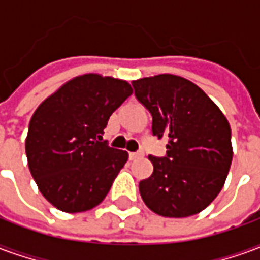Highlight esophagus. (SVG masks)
<instances>
[{
	"mask_svg": "<svg viewBox=\"0 0 260 260\" xmlns=\"http://www.w3.org/2000/svg\"><path fill=\"white\" fill-rule=\"evenodd\" d=\"M143 157V153L142 152H132L129 153V158L131 160H136V158Z\"/></svg>",
	"mask_w": 260,
	"mask_h": 260,
	"instance_id": "obj_1",
	"label": "esophagus"
}]
</instances>
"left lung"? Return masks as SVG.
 <instances>
[{
    "instance_id": "obj_1",
    "label": "left lung",
    "mask_w": 260,
    "mask_h": 260,
    "mask_svg": "<svg viewBox=\"0 0 260 260\" xmlns=\"http://www.w3.org/2000/svg\"><path fill=\"white\" fill-rule=\"evenodd\" d=\"M152 114V132L166 138L164 157L149 156L153 174L139 182L143 202L164 217H188L206 209L223 188L233 160L231 128L199 86L177 75L132 82Z\"/></svg>"
}]
</instances>
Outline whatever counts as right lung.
Returning <instances> with one entry per match:
<instances>
[{
	"mask_svg": "<svg viewBox=\"0 0 260 260\" xmlns=\"http://www.w3.org/2000/svg\"><path fill=\"white\" fill-rule=\"evenodd\" d=\"M132 94L128 82L86 74L67 82L37 107L25 149L43 196L67 213L90 210L128 160L103 139L111 114Z\"/></svg>",
	"mask_w": 260,
	"mask_h": 260,
	"instance_id": "right-lung-1",
	"label": "right lung"
}]
</instances>
